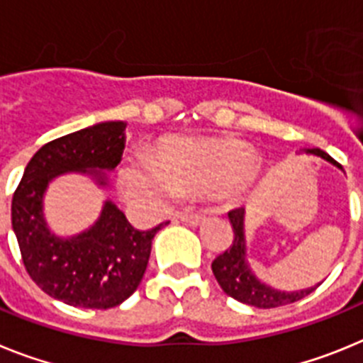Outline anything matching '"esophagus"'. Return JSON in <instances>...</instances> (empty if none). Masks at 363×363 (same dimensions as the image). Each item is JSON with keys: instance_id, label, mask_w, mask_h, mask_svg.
Wrapping results in <instances>:
<instances>
[{"instance_id": "34e87169", "label": "esophagus", "mask_w": 363, "mask_h": 363, "mask_svg": "<svg viewBox=\"0 0 363 363\" xmlns=\"http://www.w3.org/2000/svg\"><path fill=\"white\" fill-rule=\"evenodd\" d=\"M178 220L182 221V223H185V225L196 227V225H200V223H203L205 216H203V214H198V213H192V214H179Z\"/></svg>"}]
</instances>
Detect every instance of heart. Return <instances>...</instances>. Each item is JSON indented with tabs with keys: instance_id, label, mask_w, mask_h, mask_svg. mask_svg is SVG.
<instances>
[{
	"instance_id": "obj_1",
	"label": "heart",
	"mask_w": 363,
	"mask_h": 363,
	"mask_svg": "<svg viewBox=\"0 0 363 363\" xmlns=\"http://www.w3.org/2000/svg\"><path fill=\"white\" fill-rule=\"evenodd\" d=\"M259 163L251 145L230 138H174L154 160L136 154L121 169L125 196L165 203L174 194L242 198L256 184Z\"/></svg>"
}]
</instances>
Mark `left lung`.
Returning a JSON list of instances; mask_svg holds the SVG:
<instances>
[{
  "mask_svg": "<svg viewBox=\"0 0 363 363\" xmlns=\"http://www.w3.org/2000/svg\"><path fill=\"white\" fill-rule=\"evenodd\" d=\"M306 152L320 156V158H323L325 162L333 163L336 167H342L329 154L320 149H306ZM229 220L234 233L233 245L213 262L214 277H216L223 293L229 294L234 300L247 303V306L259 307V309H272V307H281L301 300V298H306L307 294H311L318 287L320 284L309 287V289L287 293V291H278L271 287V285L264 284L262 280H258L255 277V272L251 271V267H249V262H247L245 256V230H243L245 209L243 207L233 209L229 213Z\"/></svg>",
  "mask_w": 363,
  "mask_h": 363,
  "instance_id": "left-lung-1",
  "label": "left lung"
}]
</instances>
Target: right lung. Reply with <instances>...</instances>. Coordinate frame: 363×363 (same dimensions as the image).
Listing matches in <instances>:
<instances>
[{"label":"right lung","instance_id":"obj_1","mask_svg":"<svg viewBox=\"0 0 363 363\" xmlns=\"http://www.w3.org/2000/svg\"><path fill=\"white\" fill-rule=\"evenodd\" d=\"M123 121H104L45 143L28 165L12 198V229L28 277L67 306L111 309L142 281L158 227L138 230L107 200L92 227L57 236L43 216L45 191L54 178L79 172L108 187L104 171H114L125 149Z\"/></svg>","mask_w":363,"mask_h":363}]
</instances>
